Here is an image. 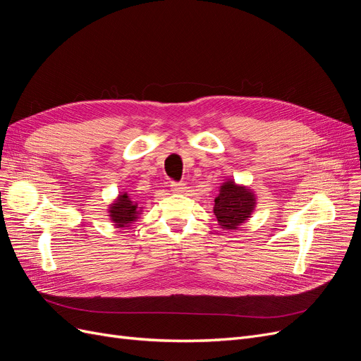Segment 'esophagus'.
Instances as JSON below:
<instances>
[{
  "label": "esophagus",
  "mask_w": 361,
  "mask_h": 361,
  "mask_svg": "<svg viewBox=\"0 0 361 361\" xmlns=\"http://www.w3.org/2000/svg\"><path fill=\"white\" fill-rule=\"evenodd\" d=\"M170 187H171V191L176 192V194H182L185 190H187V187H185L183 182H171Z\"/></svg>",
  "instance_id": "obj_1"
}]
</instances>
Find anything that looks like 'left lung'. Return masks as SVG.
<instances>
[{
  "mask_svg": "<svg viewBox=\"0 0 361 361\" xmlns=\"http://www.w3.org/2000/svg\"><path fill=\"white\" fill-rule=\"evenodd\" d=\"M256 206V197L247 187H239L233 180L221 185L220 194L215 199L214 214L223 228L236 231L238 226L247 221Z\"/></svg>",
  "mask_w": 361,
  "mask_h": 361,
  "instance_id": "1",
  "label": "left lung"
}]
</instances>
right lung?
<instances>
[{
	"instance_id": "right-lung-1",
	"label": "right lung",
	"mask_w": 361,
	"mask_h": 361,
	"mask_svg": "<svg viewBox=\"0 0 361 361\" xmlns=\"http://www.w3.org/2000/svg\"><path fill=\"white\" fill-rule=\"evenodd\" d=\"M110 216L114 226L117 227H128L130 223L135 221L138 218V207L137 203L129 199V195L120 194L116 203L111 204L110 207Z\"/></svg>"
}]
</instances>
